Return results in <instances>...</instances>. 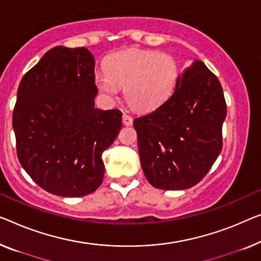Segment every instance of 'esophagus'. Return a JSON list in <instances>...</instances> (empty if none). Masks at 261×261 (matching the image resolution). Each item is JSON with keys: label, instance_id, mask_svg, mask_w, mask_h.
<instances>
[{"label": "esophagus", "instance_id": "esophagus-1", "mask_svg": "<svg viewBox=\"0 0 261 261\" xmlns=\"http://www.w3.org/2000/svg\"><path fill=\"white\" fill-rule=\"evenodd\" d=\"M122 122H123L124 126H130V124L133 123V118H132L129 114H127V113H123Z\"/></svg>", "mask_w": 261, "mask_h": 261}]
</instances>
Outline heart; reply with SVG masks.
<instances>
[{
	"label": "heart",
	"instance_id": "heart-1",
	"mask_svg": "<svg viewBox=\"0 0 261 261\" xmlns=\"http://www.w3.org/2000/svg\"><path fill=\"white\" fill-rule=\"evenodd\" d=\"M179 76V63L172 55L129 49L109 56L106 70L96 73L95 84L109 99L118 95L119 87H124L127 102L137 111L147 112L171 97Z\"/></svg>",
	"mask_w": 261,
	"mask_h": 261
}]
</instances>
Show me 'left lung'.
<instances>
[{
    "label": "left lung",
    "mask_w": 261,
    "mask_h": 261,
    "mask_svg": "<svg viewBox=\"0 0 261 261\" xmlns=\"http://www.w3.org/2000/svg\"><path fill=\"white\" fill-rule=\"evenodd\" d=\"M226 112L220 81L196 60L167 101L133 122L148 182L166 191L200 182L221 152Z\"/></svg>",
    "instance_id": "left-lung-1"
}]
</instances>
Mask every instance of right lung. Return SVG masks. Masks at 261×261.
<instances>
[{"mask_svg": "<svg viewBox=\"0 0 261 261\" xmlns=\"http://www.w3.org/2000/svg\"><path fill=\"white\" fill-rule=\"evenodd\" d=\"M95 60L87 48H51L22 77L13 113L20 164L49 193L76 198L103 180L101 155L118 137L119 109L94 107Z\"/></svg>", "mask_w": 261, "mask_h": 261, "instance_id": "right-lung-1", "label": "right lung"}]
</instances>
